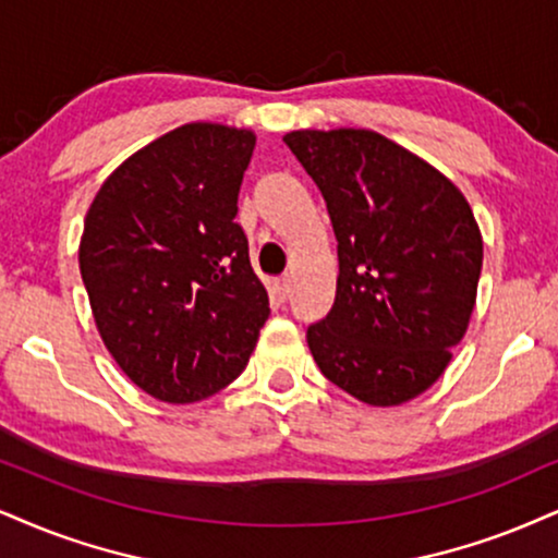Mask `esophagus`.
Segmentation results:
<instances>
[{
	"instance_id": "34e87169",
	"label": "esophagus",
	"mask_w": 558,
	"mask_h": 558,
	"mask_svg": "<svg viewBox=\"0 0 558 558\" xmlns=\"http://www.w3.org/2000/svg\"><path fill=\"white\" fill-rule=\"evenodd\" d=\"M274 294H277L279 302L290 300V294H292V281L287 279V277H281V279L274 281Z\"/></svg>"
}]
</instances>
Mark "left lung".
Instances as JSON below:
<instances>
[{
  "label": "left lung",
  "mask_w": 558,
  "mask_h": 558,
  "mask_svg": "<svg viewBox=\"0 0 558 558\" xmlns=\"http://www.w3.org/2000/svg\"><path fill=\"white\" fill-rule=\"evenodd\" d=\"M326 198L339 281L307 328L320 373L369 405L424 393L469 328L484 245L469 202L432 165L367 129L292 132Z\"/></svg>",
  "instance_id": "obj_1"
}]
</instances>
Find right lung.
I'll list each match as a JSON object with an SVG mask.
<instances>
[{"label": "right lung", "mask_w": 558, "mask_h": 558, "mask_svg": "<svg viewBox=\"0 0 558 558\" xmlns=\"http://www.w3.org/2000/svg\"><path fill=\"white\" fill-rule=\"evenodd\" d=\"M253 147L245 129L185 123L129 157L87 211L80 271L98 331L160 401L230 385L271 313L235 222Z\"/></svg>", "instance_id": "right-lung-1"}]
</instances>
